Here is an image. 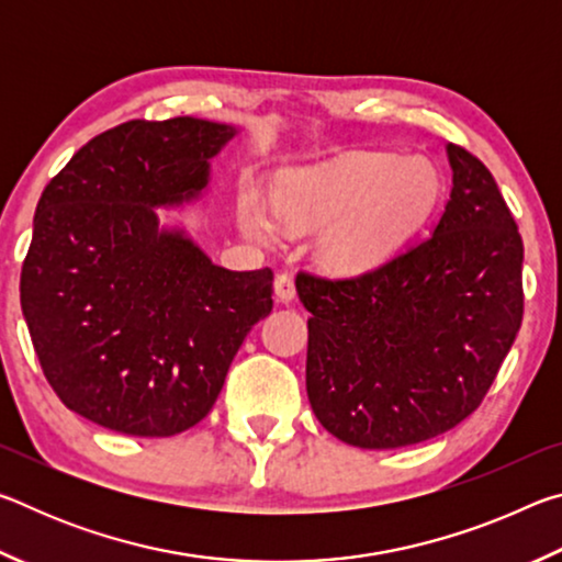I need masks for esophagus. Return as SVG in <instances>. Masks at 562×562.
Returning a JSON list of instances; mask_svg holds the SVG:
<instances>
[{
    "instance_id": "obj_1",
    "label": "esophagus",
    "mask_w": 562,
    "mask_h": 562,
    "mask_svg": "<svg viewBox=\"0 0 562 562\" xmlns=\"http://www.w3.org/2000/svg\"><path fill=\"white\" fill-rule=\"evenodd\" d=\"M274 294H278L280 302H292L294 294H297V290H294V280L290 272H280L278 278H274Z\"/></svg>"
}]
</instances>
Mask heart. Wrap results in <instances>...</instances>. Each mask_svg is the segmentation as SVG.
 Segmentation results:
<instances>
[{"label":"heart","instance_id":"b5f03b06","mask_svg":"<svg viewBox=\"0 0 562 562\" xmlns=\"http://www.w3.org/2000/svg\"><path fill=\"white\" fill-rule=\"evenodd\" d=\"M441 183L422 158L351 154L292 170L272 190L274 217L290 231H315L327 270L357 274L394 255L439 201ZM240 225L270 243L278 225L255 195H243Z\"/></svg>","mask_w":562,"mask_h":562}]
</instances>
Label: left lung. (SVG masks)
I'll list each match as a JSON object with an SVG mask.
<instances>
[{
  "label": "left lung",
  "mask_w": 562,
  "mask_h": 562,
  "mask_svg": "<svg viewBox=\"0 0 562 562\" xmlns=\"http://www.w3.org/2000/svg\"><path fill=\"white\" fill-rule=\"evenodd\" d=\"M434 233L357 278L300 272L307 396L339 441L398 449L481 406L522 322V240L491 170L449 144Z\"/></svg>",
  "instance_id": "1"
}]
</instances>
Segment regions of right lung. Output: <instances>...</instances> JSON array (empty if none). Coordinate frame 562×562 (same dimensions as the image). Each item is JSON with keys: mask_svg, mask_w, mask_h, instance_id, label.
I'll return each instance as SVG.
<instances>
[{"mask_svg": "<svg viewBox=\"0 0 562 562\" xmlns=\"http://www.w3.org/2000/svg\"><path fill=\"white\" fill-rule=\"evenodd\" d=\"M233 126L126 121L79 148L36 203L19 297L42 372L71 412L176 436L211 412L272 270H225L154 207L201 195Z\"/></svg>", "mask_w": 562, "mask_h": 562, "instance_id": "obj_1", "label": "right lung"}]
</instances>
